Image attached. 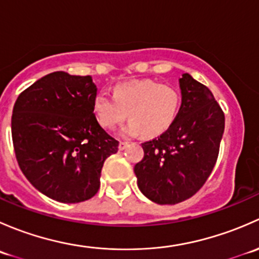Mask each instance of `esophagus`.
Here are the masks:
<instances>
[{
    "mask_svg": "<svg viewBox=\"0 0 259 259\" xmlns=\"http://www.w3.org/2000/svg\"><path fill=\"white\" fill-rule=\"evenodd\" d=\"M127 146H129V143H126V142H120V143H119V150H124V149H126Z\"/></svg>",
    "mask_w": 259,
    "mask_h": 259,
    "instance_id": "obj_1",
    "label": "esophagus"
}]
</instances>
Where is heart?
<instances>
[{"label":"heart","mask_w":259,"mask_h":259,"mask_svg":"<svg viewBox=\"0 0 259 259\" xmlns=\"http://www.w3.org/2000/svg\"><path fill=\"white\" fill-rule=\"evenodd\" d=\"M182 108L178 88L159 81L134 80L115 86L113 95L99 91L94 96L93 110L105 129H115L129 116L130 121L120 129L124 137L142 134L155 137L174 122Z\"/></svg>","instance_id":"heart-1"}]
</instances>
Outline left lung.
I'll list each match as a JSON object with an SVG mask.
<instances>
[{"label": "left lung", "mask_w": 259, "mask_h": 259, "mask_svg": "<svg viewBox=\"0 0 259 259\" xmlns=\"http://www.w3.org/2000/svg\"><path fill=\"white\" fill-rule=\"evenodd\" d=\"M182 108L156 139L143 143L135 164L140 192L158 204H177L194 195L210 176L224 133V114L207 86L183 74Z\"/></svg>", "instance_id": "left-lung-1"}]
</instances>
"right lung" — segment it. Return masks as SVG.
Listing matches in <instances>:
<instances>
[{"label":"right lung","instance_id":"1","mask_svg":"<svg viewBox=\"0 0 259 259\" xmlns=\"http://www.w3.org/2000/svg\"><path fill=\"white\" fill-rule=\"evenodd\" d=\"M98 88L91 76L51 72L20 94L11 130L21 170L42 194L80 203L100 188L104 161L119 142L93 110Z\"/></svg>","mask_w":259,"mask_h":259}]
</instances>
